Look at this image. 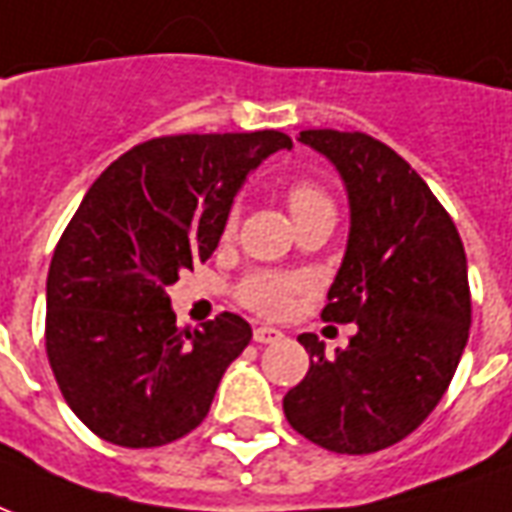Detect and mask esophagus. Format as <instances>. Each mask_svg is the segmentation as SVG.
I'll list each match as a JSON object with an SVG mask.
<instances>
[{"label": "esophagus", "mask_w": 512, "mask_h": 512, "mask_svg": "<svg viewBox=\"0 0 512 512\" xmlns=\"http://www.w3.org/2000/svg\"><path fill=\"white\" fill-rule=\"evenodd\" d=\"M283 333L281 330H275V327H256L253 330V341L256 343H275L281 341Z\"/></svg>", "instance_id": "obj_1"}]
</instances>
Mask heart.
Returning <instances> with one entry per match:
<instances>
[{
    "mask_svg": "<svg viewBox=\"0 0 512 512\" xmlns=\"http://www.w3.org/2000/svg\"><path fill=\"white\" fill-rule=\"evenodd\" d=\"M286 201H289V210H292L294 220L302 223L305 218H313L319 212H333V199L330 193L313 182V179H297L286 190ZM240 223V210H234L226 215V226L223 234L231 237L237 231ZM305 289V278L300 275H286V272H272V270H256L251 272L237 289V297L245 308L261 313V316H283V313L292 308L294 297Z\"/></svg>",
    "mask_w": 512,
    "mask_h": 512,
    "instance_id": "obj_1",
    "label": "heart"
}]
</instances>
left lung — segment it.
Here are the masks:
<instances>
[{
	"label": "left lung",
	"mask_w": 512,
	"mask_h": 512,
	"mask_svg": "<svg viewBox=\"0 0 512 512\" xmlns=\"http://www.w3.org/2000/svg\"><path fill=\"white\" fill-rule=\"evenodd\" d=\"M341 171L352 231L324 322H354L346 349L297 341L311 368L283 398L297 434L333 453L401 442L453 382L472 324L466 253L453 218L395 149L360 130H302Z\"/></svg>",
	"instance_id": "8db88e82"
}]
</instances>
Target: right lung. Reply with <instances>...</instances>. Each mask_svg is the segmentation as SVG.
I'll list each match as a JSON object with an SVG mask.
<instances>
[{
  "instance_id": "obj_1",
  "label": "right lung",
  "mask_w": 512,
  "mask_h": 512,
  "mask_svg": "<svg viewBox=\"0 0 512 512\" xmlns=\"http://www.w3.org/2000/svg\"><path fill=\"white\" fill-rule=\"evenodd\" d=\"M278 149H292L281 130L158 136L92 182L46 283L48 363L92 434L160 447L207 417L251 324L226 311L179 330L166 289L210 259L240 185Z\"/></svg>"
}]
</instances>
